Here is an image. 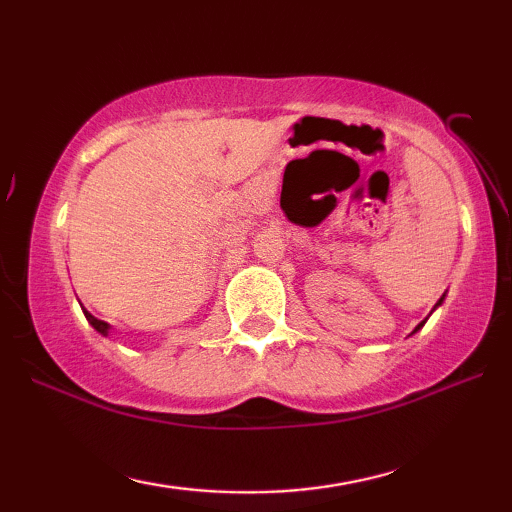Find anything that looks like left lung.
<instances>
[{
    "mask_svg": "<svg viewBox=\"0 0 512 512\" xmlns=\"http://www.w3.org/2000/svg\"><path fill=\"white\" fill-rule=\"evenodd\" d=\"M440 302H443V298H440ZM440 302H438V305H440ZM424 323H427V320H422V323H420V325H418V327H415V332H418V329H420V327H422V325H424Z\"/></svg>",
    "mask_w": 512,
    "mask_h": 512,
    "instance_id": "1",
    "label": "left lung"
}]
</instances>
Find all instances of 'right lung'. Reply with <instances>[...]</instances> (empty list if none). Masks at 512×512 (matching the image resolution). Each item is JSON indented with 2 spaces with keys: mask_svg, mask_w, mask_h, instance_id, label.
<instances>
[{
  "mask_svg": "<svg viewBox=\"0 0 512 512\" xmlns=\"http://www.w3.org/2000/svg\"><path fill=\"white\" fill-rule=\"evenodd\" d=\"M83 314H85V318H88V323L94 327V329H97V332L99 334H103V336H106L108 334V329H110V325L108 323H103V320H99V318H94L92 314H90V311H83Z\"/></svg>",
  "mask_w": 512,
  "mask_h": 512,
  "instance_id": "add662e5",
  "label": "right lung"
}]
</instances>
